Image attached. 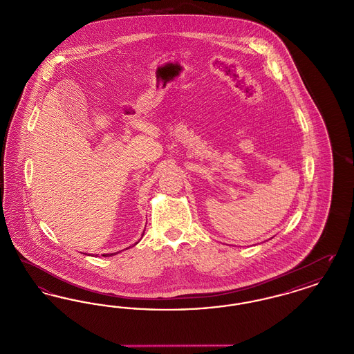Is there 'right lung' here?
Instances as JSON below:
<instances>
[{"label": "right lung", "mask_w": 354, "mask_h": 354, "mask_svg": "<svg viewBox=\"0 0 354 354\" xmlns=\"http://www.w3.org/2000/svg\"><path fill=\"white\" fill-rule=\"evenodd\" d=\"M143 234H145V232H143ZM126 250H127V248H126ZM117 253H118V252H115V253H104V254H102V256H104V257H109V256H113V254H117Z\"/></svg>", "instance_id": "obj_1"}]
</instances>
